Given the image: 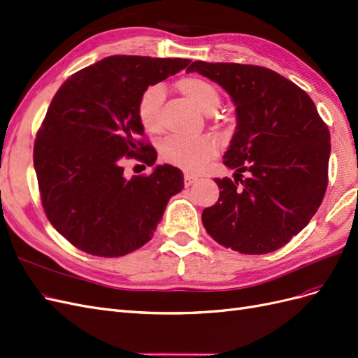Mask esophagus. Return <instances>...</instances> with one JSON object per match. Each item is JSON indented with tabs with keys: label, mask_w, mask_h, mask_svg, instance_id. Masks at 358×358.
Returning <instances> with one entry per match:
<instances>
[{
	"label": "esophagus",
	"mask_w": 358,
	"mask_h": 358,
	"mask_svg": "<svg viewBox=\"0 0 358 358\" xmlns=\"http://www.w3.org/2000/svg\"><path fill=\"white\" fill-rule=\"evenodd\" d=\"M196 180H197L196 175H189V173H185V175H183V183H185V187L192 185Z\"/></svg>",
	"instance_id": "34e87169"
}]
</instances>
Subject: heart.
<instances>
[{"label": "heart", "mask_w": 358, "mask_h": 358, "mask_svg": "<svg viewBox=\"0 0 358 358\" xmlns=\"http://www.w3.org/2000/svg\"><path fill=\"white\" fill-rule=\"evenodd\" d=\"M176 90L204 113H212L220 106L221 96L215 86L200 78H183L176 82ZM164 100L161 85L146 88L137 101L138 122L146 131L159 129V109ZM216 154V143L210 137L170 136L162 140L161 158L169 164L187 171H197Z\"/></svg>", "instance_id": "b5f03b06"}]
</instances>
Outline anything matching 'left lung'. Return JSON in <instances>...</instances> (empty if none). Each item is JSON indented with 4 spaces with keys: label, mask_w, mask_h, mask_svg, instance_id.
I'll use <instances>...</instances> for the list:
<instances>
[{
    "label": "left lung",
    "mask_w": 358,
    "mask_h": 358,
    "mask_svg": "<svg viewBox=\"0 0 358 358\" xmlns=\"http://www.w3.org/2000/svg\"><path fill=\"white\" fill-rule=\"evenodd\" d=\"M191 71L221 85L237 113L224 154V164L236 170L234 180L215 179L220 199L203 210L204 229L233 251L273 252L305 229L321 206L329 182V127L310 96L273 70L196 61Z\"/></svg>",
    "instance_id": "8db88e82"
}]
</instances>
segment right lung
I'll return each mask as SVG.
<instances>
[{"label":"right lung","instance_id":"1","mask_svg":"<svg viewBox=\"0 0 358 358\" xmlns=\"http://www.w3.org/2000/svg\"><path fill=\"white\" fill-rule=\"evenodd\" d=\"M191 61L113 55L85 67L61 85L34 142L43 209L57 231L80 251L122 257L152 239L183 173L169 164L127 179L122 162L154 166L137 101L150 85Z\"/></svg>","mask_w":358,"mask_h":358}]
</instances>
